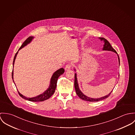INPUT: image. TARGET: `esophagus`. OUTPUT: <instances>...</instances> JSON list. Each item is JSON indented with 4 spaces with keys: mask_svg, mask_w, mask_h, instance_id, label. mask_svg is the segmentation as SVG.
Masks as SVG:
<instances>
[{
    "mask_svg": "<svg viewBox=\"0 0 135 135\" xmlns=\"http://www.w3.org/2000/svg\"><path fill=\"white\" fill-rule=\"evenodd\" d=\"M71 65L68 64V65H67L65 66V70L66 71L69 70H70V69H71Z\"/></svg>",
    "mask_w": 135,
    "mask_h": 135,
    "instance_id": "esophagus-1",
    "label": "esophagus"
}]
</instances>
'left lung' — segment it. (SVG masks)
Wrapping results in <instances>:
<instances>
[{
	"label": "left lung",
	"mask_w": 135,
	"mask_h": 135,
	"mask_svg": "<svg viewBox=\"0 0 135 135\" xmlns=\"http://www.w3.org/2000/svg\"><path fill=\"white\" fill-rule=\"evenodd\" d=\"M101 41L103 40L104 41V47L103 48V50H105V51H112L113 52L117 54L118 53L117 52V51L112 47V46L110 45V44L108 42V41L107 40H106L104 38H99ZM118 60H119V65H120V58L119 55H118ZM75 90L76 93L77 94V95L82 99L85 100V101H88V102H98L100 100H102L104 99H105L107 98H108L111 94V92L112 91V90L107 95L102 97L101 98H90L86 96H85V95H84V94H83V93L80 90L79 87V84L78 83V80H77V78H76V74L75 73Z\"/></svg>",
	"instance_id": "left-lung-1"
}]
</instances>
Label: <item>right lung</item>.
<instances>
[{"label": "right lung", "mask_w": 135, "mask_h": 135, "mask_svg": "<svg viewBox=\"0 0 135 135\" xmlns=\"http://www.w3.org/2000/svg\"><path fill=\"white\" fill-rule=\"evenodd\" d=\"M33 39V37L32 36H30L22 44V45H21V46L20 47V49H18V51L16 52V53L15 54V57H14V60L13 61V65L14 66L15 64V59L16 57V55L18 53V52L20 50H21L22 48L24 47L25 46L27 45L28 44H29L30 42L32 41V40ZM65 71V70L64 68H60V69H58L57 71H56L53 75H52L51 79V81H50V84L49 85V88L47 90H45V92H44L42 94L36 96L35 97H32V98H28L27 97H25L24 96H23V95H22L18 91V94L20 95V96L22 97L23 99H25L26 100H29L30 102H43L45 101L46 99H48L49 98H50L52 95L54 93L55 90L56 88V85H57V80L59 77L60 76V75H62L64 74ZM12 78L13 80V81L14 82V83L15 84L14 80H13V69L12 70Z\"/></svg>", "instance_id": "right-lung-1"}]
</instances>
